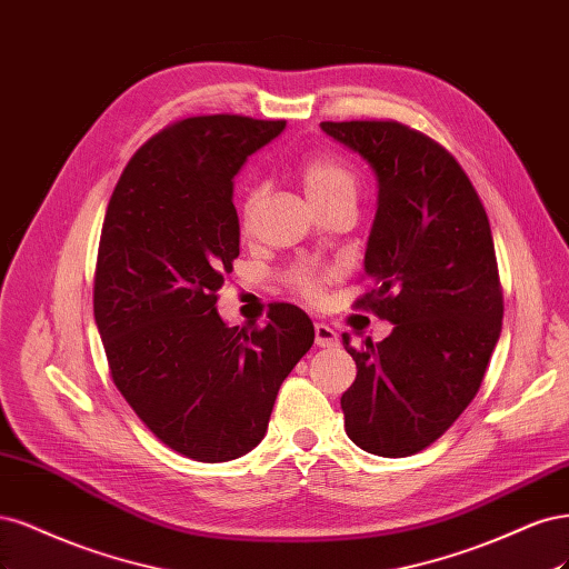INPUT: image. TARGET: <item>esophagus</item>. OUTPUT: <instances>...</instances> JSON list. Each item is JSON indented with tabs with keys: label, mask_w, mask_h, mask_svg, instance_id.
Masks as SVG:
<instances>
[{
	"label": "esophagus",
	"mask_w": 569,
	"mask_h": 569,
	"mask_svg": "<svg viewBox=\"0 0 569 569\" xmlns=\"http://www.w3.org/2000/svg\"><path fill=\"white\" fill-rule=\"evenodd\" d=\"M315 342L319 347H336L340 342V338L328 323H315Z\"/></svg>",
	"instance_id": "1"
}]
</instances>
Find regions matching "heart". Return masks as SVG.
<instances>
[{
	"label": "heart",
	"instance_id": "heart-1",
	"mask_svg": "<svg viewBox=\"0 0 569 569\" xmlns=\"http://www.w3.org/2000/svg\"><path fill=\"white\" fill-rule=\"evenodd\" d=\"M300 179L305 184V191L315 206L331 203V200L357 196V174L352 172L350 164H345L340 158L331 153H311L300 162ZM254 200H258V191L250 189L243 198V217L250 214ZM326 273L315 267H298L292 271V283H296L305 296L315 298L321 290V283Z\"/></svg>",
	"mask_w": 569,
	"mask_h": 569
}]
</instances>
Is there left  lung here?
<instances>
[{
	"label": "left lung",
	"instance_id": "left-lung-1",
	"mask_svg": "<svg viewBox=\"0 0 569 569\" xmlns=\"http://www.w3.org/2000/svg\"><path fill=\"white\" fill-rule=\"evenodd\" d=\"M378 181L357 302L392 333L355 350L357 378L340 399L345 432L376 456L430 447L478 395L501 336L503 296L487 212L442 146L395 120L321 122Z\"/></svg>",
	"mask_w": 569,
	"mask_h": 569
}]
</instances>
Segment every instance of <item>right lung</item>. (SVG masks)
Wrapping results in <instances>:
<instances>
[{
  "label": "right lung",
  "instance_id": "right-lung-1",
  "mask_svg": "<svg viewBox=\"0 0 569 569\" xmlns=\"http://www.w3.org/2000/svg\"><path fill=\"white\" fill-rule=\"evenodd\" d=\"M286 120L198 116L146 141L108 203L94 321L116 388L170 449L222 463L262 442L281 382L315 342L296 305L229 328L217 290L238 258L233 177Z\"/></svg>",
  "mask_w": 569,
  "mask_h": 569
}]
</instances>
